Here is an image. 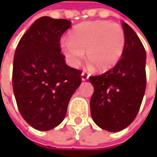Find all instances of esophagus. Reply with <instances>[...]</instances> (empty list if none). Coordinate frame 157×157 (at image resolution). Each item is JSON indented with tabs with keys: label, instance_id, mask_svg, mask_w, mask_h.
Returning <instances> with one entry per match:
<instances>
[{
	"label": "esophagus",
	"instance_id": "1",
	"mask_svg": "<svg viewBox=\"0 0 157 157\" xmlns=\"http://www.w3.org/2000/svg\"><path fill=\"white\" fill-rule=\"evenodd\" d=\"M88 78H89V75H88L87 73H86V72H82L81 78L83 81H86V80H87Z\"/></svg>",
	"mask_w": 157,
	"mask_h": 157
}]
</instances>
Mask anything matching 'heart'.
I'll return each instance as SVG.
<instances>
[{
	"label": "heart",
	"instance_id": "obj_1",
	"mask_svg": "<svg viewBox=\"0 0 157 157\" xmlns=\"http://www.w3.org/2000/svg\"><path fill=\"white\" fill-rule=\"evenodd\" d=\"M126 37L122 27L108 21L82 22L70 32V39L60 41L59 48L66 62L78 67L84 58L98 71L113 68L121 60Z\"/></svg>",
	"mask_w": 157,
	"mask_h": 157
}]
</instances>
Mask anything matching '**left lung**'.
Listing matches in <instances>:
<instances>
[{"mask_svg":"<svg viewBox=\"0 0 157 157\" xmlns=\"http://www.w3.org/2000/svg\"><path fill=\"white\" fill-rule=\"evenodd\" d=\"M126 43L122 57L111 70L89 81L94 92L90 100L91 114L100 128L121 131L136 119L146 89V52L138 36L122 22Z\"/></svg>","mask_w":157,"mask_h":157,"instance_id":"left-lung-1","label":"left lung"}]
</instances>
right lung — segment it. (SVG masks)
I'll return each instance as SVG.
<instances>
[{
	"mask_svg": "<svg viewBox=\"0 0 157 157\" xmlns=\"http://www.w3.org/2000/svg\"><path fill=\"white\" fill-rule=\"evenodd\" d=\"M71 22L43 16L18 43L12 84L22 118L35 129L48 131L63 121L71 96L81 84V71L65 63L60 38Z\"/></svg>",
	"mask_w": 157,
	"mask_h": 157,
	"instance_id": "add662e5",
	"label": "right lung"
}]
</instances>
